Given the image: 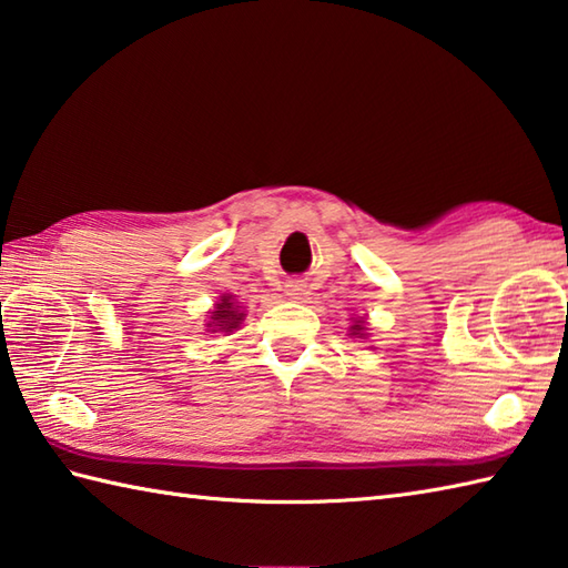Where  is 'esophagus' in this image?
I'll use <instances>...</instances> for the list:
<instances>
[{"instance_id": "34e87169", "label": "esophagus", "mask_w": 568, "mask_h": 568, "mask_svg": "<svg viewBox=\"0 0 568 568\" xmlns=\"http://www.w3.org/2000/svg\"><path fill=\"white\" fill-rule=\"evenodd\" d=\"M285 293L291 295V297H300L303 295V283H297V281H291L285 285Z\"/></svg>"}]
</instances>
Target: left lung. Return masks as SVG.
Masks as SVG:
<instances>
[{
    "label": "left lung",
    "instance_id": "1",
    "mask_svg": "<svg viewBox=\"0 0 568 568\" xmlns=\"http://www.w3.org/2000/svg\"><path fill=\"white\" fill-rule=\"evenodd\" d=\"M364 329H366V327H364V322H354V325L349 327L352 337H366V335H364Z\"/></svg>",
    "mask_w": 568,
    "mask_h": 568
}]
</instances>
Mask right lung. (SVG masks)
Returning <instances> with one entry per match:
<instances>
[{
  "label": "right lung",
  "mask_w": 568,
  "mask_h": 568,
  "mask_svg": "<svg viewBox=\"0 0 568 568\" xmlns=\"http://www.w3.org/2000/svg\"><path fill=\"white\" fill-rule=\"evenodd\" d=\"M231 300H233V295H224V297H221V303H216L214 313H211V320L206 325V327H211V332L239 329V325L243 322V313H241L239 305L231 303Z\"/></svg>",
  "instance_id": "add662e5"
}]
</instances>
